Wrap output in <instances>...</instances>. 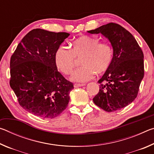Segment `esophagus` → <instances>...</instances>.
<instances>
[{
    "mask_svg": "<svg viewBox=\"0 0 154 154\" xmlns=\"http://www.w3.org/2000/svg\"><path fill=\"white\" fill-rule=\"evenodd\" d=\"M84 85H85V83H75V84H74V87H75V88H78V87L84 86Z\"/></svg>",
    "mask_w": 154,
    "mask_h": 154,
    "instance_id": "obj_1",
    "label": "esophagus"
}]
</instances>
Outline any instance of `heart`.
<instances>
[{"label":"heart","instance_id":"1","mask_svg":"<svg viewBox=\"0 0 154 154\" xmlns=\"http://www.w3.org/2000/svg\"><path fill=\"white\" fill-rule=\"evenodd\" d=\"M97 37L79 36L70 43V49L60 47L54 55L58 69L65 75L71 74L76 66L77 59H81L82 67L71 76L74 82H85L97 74H103L109 69L113 60V49L106 42H99Z\"/></svg>","mask_w":154,"mask_h":154}]
</instances>
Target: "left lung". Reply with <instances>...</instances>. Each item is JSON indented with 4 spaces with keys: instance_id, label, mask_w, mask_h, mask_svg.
<instances>
[{
    "instance_id": "8db88e82",
    "label": "left lung",
    "mask_w": 154,
    "mask_h": 154,
    "mask_svg": "<svg viewBox=\"0 0 154 154\" xmlns=\"http://www.w3.org/2000/svg\"><path fill=\"white\" fill-rule=\"evenodd\" d=\"M88 32L101 33L113 49L111 66L98 80L100 89L93 98L94 103L107 112L119 110L138 95L144 76L142 49L132 34L116 23H109Z\"/></svg>"
}]
</instances>
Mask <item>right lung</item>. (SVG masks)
<instances>
[{
	"label": "right lung",
	"instance_id": "1",
	"mask_svg": "<svg viewBox=\"0 0 154 154\" xmlns=\"http://www.w3.org/2000/svg\"><path fill=\"white\" fill-rule=\"evenodd\" d=\"M69 35L33 29L11 57L10 86L20 105L35 116L52 119L67 107L73 83L58 71L54 55Z\"/></svg>",
	"mask_w": 154,
	"mask_h": 154
}]
</instances>
